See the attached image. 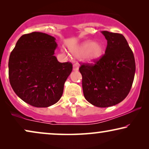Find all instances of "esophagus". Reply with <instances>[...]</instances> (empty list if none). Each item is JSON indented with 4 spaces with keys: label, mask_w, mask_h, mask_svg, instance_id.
Instances as JSON below:
<instances>
[{
    "label": "esophagus",
    "mask_w": 149,
    "mask_h": 149,
    "mask_svg": "<svg viewBox=\"0 0 149 149\" xmlns=\"http://www.w3.org/2000/svg\"><path fill=\"white\" fill-rule=\"evenodd\" d=\"M79 65L76 63V64H73V70L74 71H77L79 70Z\"/></svg>",
    "instance_id": "obj_1"
}]
</instances>
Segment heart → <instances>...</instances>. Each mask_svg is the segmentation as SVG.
I'll return each instance as SVG.
<instances>
[{
    "label": "heart",
    "mask_w": 149,
    "mask_h": 149,
    "mask_svg": "<svg viewBox=\"0 0 149 149\" xmlns=\"http://www.w3.org/2000/svg\"><path fill=\"white\" fill-rule=\"evenodd\" d=\"M70 52L76 56H83L84 60L93 62L99 60L104 54V47L101 44L91 40H85L70 49Z\"/></svg>",
    "instance_id": "b5f03b06"
}]
</instances>
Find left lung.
<instances>
[{
  "label": "left lung",
  "instance_id": "1",
  "mask_svg": "<svg viewBox=\"0 0 149 149\" xmlns=\"http://www.w3.org/2000/svg\"><path fill=\"white\" fill-rule=\"evenodd\" d=\"M107 40L105 54L94 64H83L85 98L91 104L105 108L116 105L127 97L136 71L134 54L121 34L102 31Z\"/></svg>",
  "mask_w": 149,
  "mask_h": 149
}]
</instances>
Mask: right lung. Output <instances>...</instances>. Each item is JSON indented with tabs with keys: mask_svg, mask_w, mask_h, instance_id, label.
Masks as SVG:
<instances>
[{
	"mask_svg": "<svg viewBox=\"0 0 149 149\" xmlns=\"http://www.w3.org/2000/svg\"><path fill=\"white\" fill-rule=\"evenodd\" d=\"M56 38L42 32L22 35L9 60V77L16 95L34 107H48L62 97L65 81L72 70L70 62L54 56Z\"/></svg>",
	"mask_w": 149,
	"mask_h": 149,
	"instance_id": "obj_1",
	"label": "right lung"
}]
</instances>
